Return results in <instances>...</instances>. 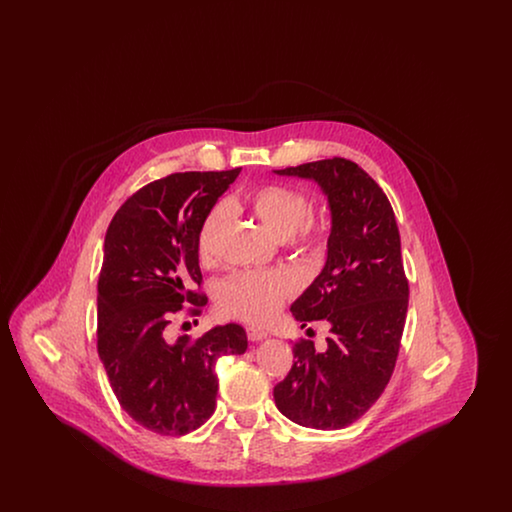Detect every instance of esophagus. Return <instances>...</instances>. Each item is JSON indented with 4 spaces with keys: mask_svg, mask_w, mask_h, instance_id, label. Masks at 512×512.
<instances>
[{
    "mask_svg": "<svg viewBox=\"0 0 512 512\" xmlns=\"http://www.w3.org/2000/svg\"><path fill=\"white\" fill-rule=\"evenodd\" d=\"M247 338L251 341L267 340L268 334L263 328H255V326H249L247 328Z\"/></svg>",
    "mask_w": 512,
    "mask_h": 512,
    "instance_id": "1",
    "label": "esophagus"
}]
</instances>
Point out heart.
Listing matches in <instances>:
<instances>
[{
	"label": "heart",
	"instance_id": "heart-1",
	"mask_svg": "<svg viewBox=\"0 0 512 512\" xmlns=\"http://www.w3.org/2000/svg\"><path fill=\"white\" fill-rule=\"evenodd\" d=\"M232 201L230 207H236ZM245 205L268 232L278 238H288L293 249L313 255L326 242V226L313 219L311 201L305 192L286 184H265L245 197ZM228 219L226 205H217L207 213L197 230V255L201 261L215 257V245L220 230ZM295 293V280L284 270L268 272H238L220 284L217 303L228 317L247 322H265L274 317L286 299Z\"/></svg>",
	"mask_w": 512,
	"mask_h": 512
}]
</instances>
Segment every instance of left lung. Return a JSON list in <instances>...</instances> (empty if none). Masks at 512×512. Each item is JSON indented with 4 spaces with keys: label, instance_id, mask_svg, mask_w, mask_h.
Returning <instances> with one entry per match:
<instances>
[{
    "label": "left lung",
    "instance_id": "1",
    "mask_svg": "<svg viewBox=\"0 0 512 512\" xmlns=\"http://www.w3.org/2000/svg\"><path fill=\"white\" fill-rule=\"evenodd\" d=\"M274 172L315 180L332 213L326 265L292 305L301 328L322 320L330 336L322 351L311 340L293 345L274 401L295 424L340 430L376 403L399 355L409 307L399 228L390 199L349 159Z\"/></svg>",
    "mask_w": 512,
    "mask_h": 512
}]
</instances>
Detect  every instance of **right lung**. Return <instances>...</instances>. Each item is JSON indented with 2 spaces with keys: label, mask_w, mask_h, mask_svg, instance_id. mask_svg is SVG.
<instances>
[{
  "label": "right lung",
  "mask_w": 512,
  "mask_h": 512,
  "mask_svg": "<svg viewBox=\"0 0 512 512\" xmlns=\"http://www.w3.org/2000/svg\"><path fill=\"white\" fill-rule=\"evenodd\" d=\"M242 169L174 172L130 195L111 220L98 280V353L122 409L149 432L184 436L217 407L215 363L242 355L240 324L169 340L172 317H199L197 230ZM188 304V308L183 305Z\"/></svg>",
  "instance_id": "add662e5"
}]
</instances>
